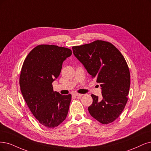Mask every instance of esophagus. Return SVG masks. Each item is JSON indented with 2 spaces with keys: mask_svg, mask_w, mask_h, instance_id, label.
I'll use <instances>...</instances> for the list:
<instances>
[{
  "mask_svg": "<svg viewBox=\"0 0 151 151\" xmlns=\"http://www.w3.org/2000/svg\"><path fill=\"white\" fill-rule=\"evenodd\" d=\"M73 95L75 96H81L82 94H79V93H74Z\"/></svg>",
  "mask_w": 151,
  "mask_h": 151,
  "instance_id": "1",
  "label": "esophagus"
}]
</instances>
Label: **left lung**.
<instances>
[{
	"mask_svg": "<svg viewBox=\"0 0 151 151\" xmlns=\"http://www.w3.org/2000/svg\"><path fill=\"white\" fill-rule=\"evenodd\" d=\"M72 49L101 87V98L91 94L93 103L88 107L89 113L101 124L111 123L121 114L128 100L131 76L124 57L112 43L103 40L74 46Z\"/></svg>",
	"mask_w": 151,
	"mask_h": 151,
	"instance_id": "obj_1",
	"label": "left lung"
}]
</instances>
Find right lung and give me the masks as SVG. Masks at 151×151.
<instances>
[{"label":"right lung","instance_id":"obj_1","mask_svg":"<svg viewBox=\"0 0 151 151\" xmlns=\"http://www.w3.org/2000/svg\"><path fill=\"white\" fill-rule=\"evenodd\" d=\"M71 54L68 48L40 45L28 54L22 67V95L35 118L48 128L60 125L68 113L71 95L53 91L52 83L59 76L63 61Z\"/></svg>","mask_w":151,"mask_h":151}]
</instances>
